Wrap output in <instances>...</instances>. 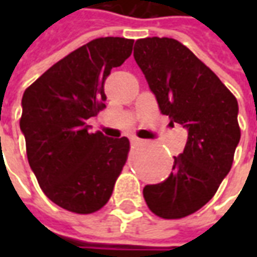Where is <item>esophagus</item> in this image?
<instances>
[{"instance_id":"1","label":"esophagus","mask_w":257,"mask_h":257,"mask_svg":"<svg viewBox=\"0 0 257 257\" xmlns=\"http://www.w3.org/2000/svg\"><path fill=\"white\" fill-rule=\"evenodd\" d=\"M131 143H132V145H140V143H143V140L139 139V138H136V136H132V138H131Z\"/></svg>"}]
</instances>
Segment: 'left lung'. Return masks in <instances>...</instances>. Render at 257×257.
<instances>
[{
  "label": "left lung",
  "instance_id": "left-lung-1",
  "mask_svg": "<svg viewBox=\"0 0 257 257\" xmlns=\"http://www.w3.org/2000/svg\"><path fill=\"white\" fill-rule=\"evenodd\" d=\"M134 58L171 123L187 131L183 153L164 182L143 189L146 204L164 219L201 209L219 189L239 143L238 101L209 67L173 38H142Z\"/></svg>",
  "mask_w": 257,
  "mask_h": 257
}]
</instances>
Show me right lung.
Instances as JSON below:
<instances>
[{
    "label": "right lung",
    "instance_id": "1",
    "mask_svg": "<svg viewBox=\"0 0 257 257\" xmlns=\"http://www.w3.org/2000/svg\"><path fill=\"white\" fill-rule=\"evenodd\" d=\"M134 40L96 38L59 60L22 97L20 131L44 194L74 213L107 204L129 151L126 138L89 134L85 121L104 108L111 68L131 56Z\"/></svg>",
    "mask_w": 257,
    "mask_h": 257
}]
</instances>
